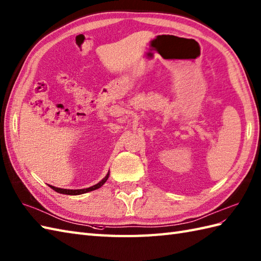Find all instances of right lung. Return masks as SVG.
<instances>
[{"instance_id": "obj_1", "label": "right lung", "mask_w": 261, "mask_h": 261, "mask_svg": "<svg viewBox=\"0 0 261 261\" xmlns=\"http://www.w3.org/2000/svg\"><path fill=\"white\" fill-rule=\"evenodd\" d=\"M109 178V173L106 175V178H103L99 184H96L92 187L90 188H87V189H77V190H70V189H61V188H56L53 186H50L52 189L54 191H57L59 193H63V195H71V196H76V195H82V193H86V192H89V191H92V190H95V189H99L100 187H102L103 185L106 184V181L108 180Z\"/></svg>"}]
</instances>
